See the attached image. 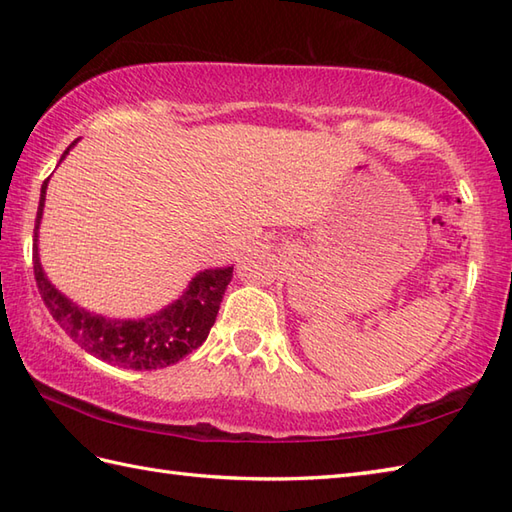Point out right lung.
Listing matches in <instances>:
<instances>
[{"label": "right lung", "instance_id": "right-lung-1", "mask_svg": "<svg viewBox=\"0 0 512 512\" xmlns=\"http://www.w3.org/2000/svg\"><path fill=\"white\" fill-rule=\"evenodd\" d=\"M76 143H79V138L63 151L61 160H65ZM48 182L50 178L41 184L35 239H32V268H35L39 295L65 334L101 361L136 369V372L173 365L193 350H198L213 328L224 290L231 284L233 266L200 270L176 301L143 319H114L85 310L79 303L65 297L57 286H52L41 266L39 226L43 206H46Z\"/></svg>", "mask_w": 512, "mask_h": 512}]
</instances>
